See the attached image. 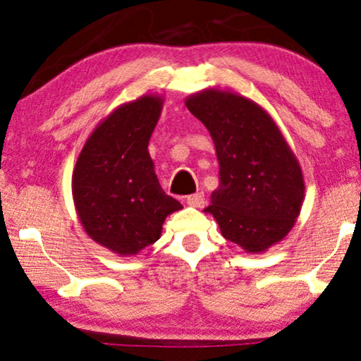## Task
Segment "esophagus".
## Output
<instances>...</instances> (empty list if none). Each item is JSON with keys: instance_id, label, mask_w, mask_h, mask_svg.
Instances as JSON below:
<instances>
[{"instance_id": "obj_1", "label": "esophagus", "mask_w": 361, "mask_h": 361, "mask_svg": "<svg viewBox=\"0 0 361 361\" xmlns=\"http://www.w3.org/2000/svg\"><path fill=\"white\" fill-rule=\"evenodd\" d=\"M204 192H196L186 197V204L191 207H204Z\"/></svg>"}]
</instances>
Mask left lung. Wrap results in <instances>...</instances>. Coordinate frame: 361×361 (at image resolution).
Masks as SVG:
<instances>
[{
    "mask_svg": "<svg viewBox=\"0 0 361 361\" xmlns=\"http://www.w3.org/2000/svg\"><path fill=\"white\" fill-rule=\"evenodd\" d=\"M185 104L209 130L219 161V188L204 211L247 253L268 250L288 235L301 212L306 186L296 155L255 101L206 88Z\"/></svg>",
    "mask_w": 361,
    "mask_h": 361,
    "instance_id": "obj_1",
    "label": "left lung"
}]
</instances>
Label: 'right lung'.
Listing matches in <instances>:
<instances>
[{
    "instance_id": "right-lung-1",
    "label": "right lung",
    "mask_w": 361,
    "mask_h": 361,
    "mask_svg": "<svg viewBox=\"0 0 361 361\" xmlns=\"http://www.w3.org/2000/svg\"><path fill=\"white\" fill-rule=\"evenodd\" d=\"M161 108L159 94L118 106L91 132L73 169V202L85 232L123 257L159 240L166 216L183 209L161 190L149 154Z\"/></svg>"
}]
</instances>
